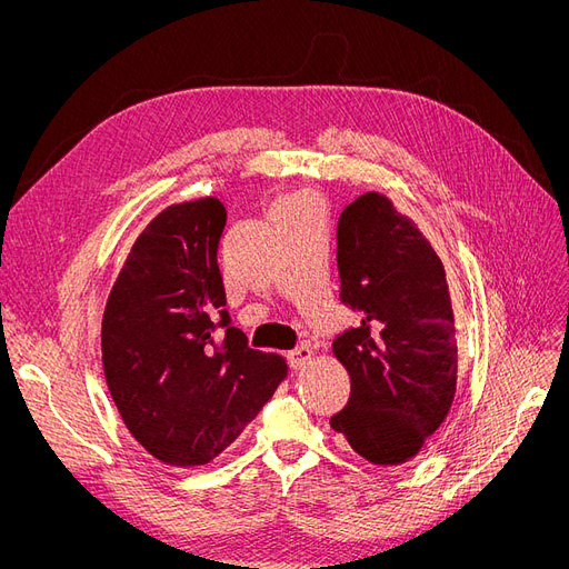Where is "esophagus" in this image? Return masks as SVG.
Wrapping results in <instances>:
<instances>
[{
  "instance_id": "34e87169",
  "label": "esophagus",
  "mask_w": 569,
  "mask_h": 569,
  "mask_svg": "<svg viewBox=\"0 0 569 569\" xmlns=\"http://www.w3.org/2000/svg\"><path fill=\"white\" fill-rule=\"evenodd\" d=\"M313 360V350L309 346H300L288 352V362L292 369H305Z\"/></svg>"
}]
</instances>
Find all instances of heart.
<instances>
[{"mask_svg": "<svg viewBox=\"0 0 569 569\" xmlns=\"http://www.w3.org/2000/svg\"><path fill=\"white\" fill-rule=\"evenodd\" d=\"M290 202H300V200H290Z\"/></svg>", "mask_w": 569, "mask_h": 569, "instance_id": "heart-1", "label": "heart"}]
</instances>
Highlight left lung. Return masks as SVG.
Segmentation results:
<instances>
[{"label": "left lung", "instance_id": "1", "mask_svg": "<svg viewBox=\"0 0 569 569\" xmlns=\"http://www.w3.org/2000/svg\"><path fill=\"white\" fill-rule=\"evenodd\" d=\"M341 300L362 320L335 343L350 376L348 406L330 425L376 466L422 452L457 395V330L436 249L395 202L369 191L337 228Z\"/></svg>", "mask_w": 569, "mask_h": 569}]
</instances>
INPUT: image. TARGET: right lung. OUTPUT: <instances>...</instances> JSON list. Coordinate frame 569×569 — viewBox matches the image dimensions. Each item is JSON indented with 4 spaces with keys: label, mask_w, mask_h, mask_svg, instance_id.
Returning a JSON list of instances; mask_svg holds the SVG:
<instances>
[{
    "label": "right lung",
    "mask_w": 569,
    "mask_h": 569,
    "mask_svg": "<svg viewBox=\"0 0 569 569\" xmlns=\"http://www.w3.org/2000/svg\"><path fill=\"white\" fill-rule=\"evenodd\" d=\"M226 219L214 196L166 207L138 234L101 322L119 415L149 455L177 468L217 459L288 376L281 355L249 348L230 327L217 260Z\"/></svg>",
    "instance_id": "obj_1"
}]
</instances>
